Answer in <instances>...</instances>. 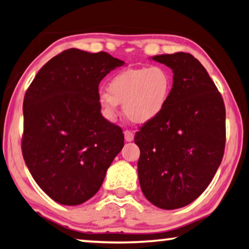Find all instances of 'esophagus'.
I'll return each mask as SVG.
<instances>
[{
  "label": "esophagus",
  "instance_id": "esophagus-1",
  "mask_svg": "<svg viewBox=\"0 0 249 249\" xmlns=\"http://www.w3.org/2000/svg\"><path fill=\"white\" fill-rule=\"evenodd\" d=\"M124 133V139H125V142H132L133 137H135V135H133L132 131H130V130H125Z\"/></svg>",
  "mask_w": 249,
  "mask_h": 249
}]
</instances>
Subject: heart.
I'll return each instance as SVG.
<instances>
[{
	"label": "heart",
	"mask_w": 249,
	"mask_h": 249,
	"mask_svg": "<svg viewBox=\"0 0 249 249\" xmlns=\"http://www.w3.org/2000/svg\"><path fill=\"white\" fill-rule=\"evenodd\" d=\"M173 89L172 73L164 66L130 68L113 76L107 89H101L98 101L104 118L114 121L120 103L135 124H146L163 112Z\"/></svg>",
	"instance_id": "1"
}]
</instances>
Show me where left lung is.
Returning a JSON list of instances; mask_svg holds the SVG:
<instances>
[{"label":"left lung","instance_id":"obj_1","mask_svg":"<svg viewBox=\"0 0 249 249\" xmlns=\"http://www.w3.org/2000/svg\"><path fill=\"white\" fill-rule=\"evenodd\" d=\"M173 71L163 112L136 132L143 196L165 210L199 197L220 165L226 143L222 96L199 60L186 53L154 56Z\"/></svg>","mask_w":249,"mask_h":249}]
</instances>
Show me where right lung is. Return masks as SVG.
I'll return each instance as SVG.
<instances>
[{
	"label": "right lung",
	"mask_w": 249,
	"mask_h": 249,
	"mask_svg": "<svg viewBox=\"0 0 249 249\" xmlns=\"http://www.w3.org/2000/svg\"><path fill=\"white\" fill-rule=\"evenodd\" d=\"M124 64L104 52L67 49L46 63L27 89L23 160L56 202L91 199L124 147L122 129L102 117L98 101L100 82Z\"/></svg>",
	"instance_id": "1"
}]
</instances>
